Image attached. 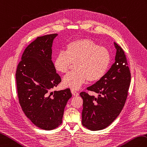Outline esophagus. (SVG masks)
Segmentation results:
<instances>
[{
    "label": "esophagus",
    "mask_w": 147,
    "mask_h": 147,
    "mask_svg": "<svg viewBox=\"0 0 147 147\" xmlns=\"http://www.w3.org/2000/svg\"><path fill=\"white\" fill-rule=\"evenodd\" d=\"M71 93H72V94H73V95H74V96H78L79 95V94L78 93L76 90L71 89Z\"/></svg>",
    "instance_id": "esophagus-1"
}]
</instances>
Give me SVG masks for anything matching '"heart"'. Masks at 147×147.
Wrapping results in <instances>:
<instances>
[{
	"label": "heart",
	"mask_w": 147,
	"mask_h": 147,
	"mask_svg": "<svg viewBox=\"0 0 147 147\" xmlns=\"http://www.w3.org/2000/svg\"><path fill=\"white\" fill-rule=\"evenodd\" d=\"M111 57L105 47L89 39H80L68 44L65 51L55 56L53 66L58 72L66 74L74 63L75 71L63 79L65 87L79 89L87 80L96 82L105 76L109 67Z\"/></svg>",
	"instance_id": "obj_1"
}]
</instances>
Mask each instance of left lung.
I'll return each mask as SVG.
<instances>
[{
	"label": "left lung",
	"instance_id": "left-lung-1",
	"mask_svg": "<svg viewBox=\"0 0 147 147\" xmlns=\"http://www.w3.org/2000/svg\"><path fill=\"white\" fill-rule=\"evenodd\" d=\"M116 49L115 62L102 79L87 89L99 95L97 97L86 92L83 99L82 125L92 131L103 129L119 116L128 96L131 73L121 47L114 43Z\"/></svg>",
	"mask_w": 147,
	"mask_h": 147
}]
</instances>
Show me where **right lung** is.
<instances>
[{
    "mask_svg": "<svg viewBox=\"0 0 147 147\" xmlns=\"http://www.w3.org/2000/svg\"><path fill=\"white\" fill-rule=\"evenodd\" d=\"M57 34L37 37L22 53L16 72L19 102L25 115L38 128L51 130L62 123L70 89L51 92L61 82L51 60Z\"/></svg>",
    "mask_w": 147,
    "mask_h": 147,
    "instance_id": "right-lung-1",
    "label": "right lung"
}]
</instances>
